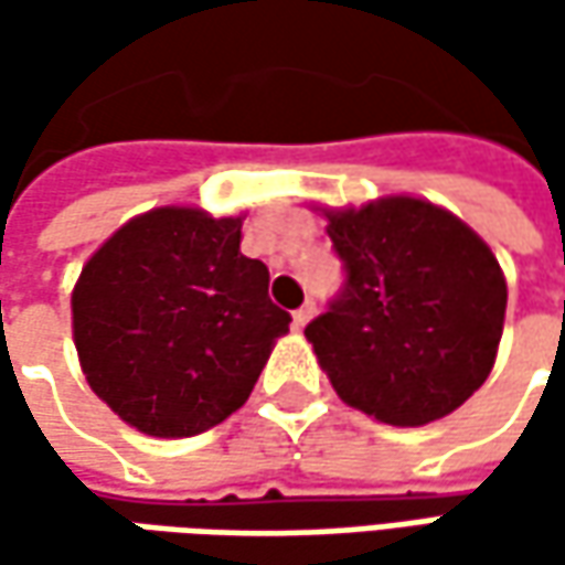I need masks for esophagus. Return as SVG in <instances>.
Wrapping results in <instances>:
<instances>
[{
  "label": "esophagus",
  "instance_id": "obj_1",
  "mask_svg": "<svg viewBox=\"0 0 565 565\" xmlns=\"http://www.w3.org/2000/svg\"><path fill=\"white\" fill-rule=\"evenodd\" d=\"M315 311H317V305H315V301H305V305H301V308H298V311H295V315H292L295 327H298V330H301V327H305V323H308V320H311V317H315Z\"/></svg>",
  "mask_w": 565,
  "mask_h": 565
}]
</instances>
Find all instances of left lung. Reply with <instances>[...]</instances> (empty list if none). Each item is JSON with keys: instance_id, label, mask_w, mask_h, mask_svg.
<instances>
[{"instance_id": "left-lung-1", "label": "left lung", "mask_w": 565, "mask_h": 565, "mask_svg": "<svg viewBox=\"0 0 565 565\" xmlns=\"http://www.w3.org/2000/svg\"><path fill=\"white\" fill-rule=\"evenodd\" d=\"M342 292L305 327L339 399L383 424L422 427L488 380L507 279L481 235L422 198L327 210Z\"/></svg>"}]
</instances>
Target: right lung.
Masks as SVG:
<instances>
[{
    "instance_id": "1",
    "label": "right lung",
    "mask_w": 565,
    "mask_h": 565,
    "mask_svg": "<svg viewBox=\"0 0 565 565\" xmlns=\"http://www.w3.org/2000/svg\"><path fill=\"white\" fill-rule=\"evenodd\" d=\"M242 254V216L157 206L84 264L72 330L90 390L150 437L204 434L250 396L292 317Z\"/></svg>"
}]
</instances>
